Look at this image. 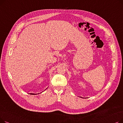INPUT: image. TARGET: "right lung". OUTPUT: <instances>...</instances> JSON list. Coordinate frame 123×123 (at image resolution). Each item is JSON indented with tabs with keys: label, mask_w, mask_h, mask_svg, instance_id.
<instances>
[{
	"label": "right lung",
	"mask_w": 123,
	"mask_h": 123,
	"mask_svg": "<svg viewBox=\"0 0 123 123\" xmlns=\"http://www.w3.org/2000/svg\"><path fill=\"white\" fill-rule=\"evenodd\" d=\"M39 94V93H38ZM30 94H31V95H35V94H33V93H30ZM36 94H36L35 95H36Z\"/></svg>",
	"instance_id": "1"
}]
</instances>
